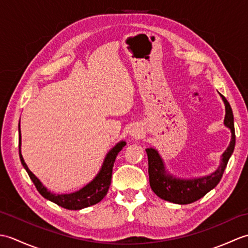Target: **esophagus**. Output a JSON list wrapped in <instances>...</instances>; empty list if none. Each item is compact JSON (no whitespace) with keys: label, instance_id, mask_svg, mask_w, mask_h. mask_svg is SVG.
<instances>
[{"label":"esophagus","instance_id":"1","mask_svg":"<svg viewBox=\"0 0 248 248\" xmlns=\"http://www.w3.org/2000/svg\"><path fill=\"white\" fill-rule=\"evenodd\" d=\"M130 135L132 136L133 139H140L143 135V131H141L139 127H133L130 131Z\"/></svg>","mask_w":248,"mask_h":248}]
</instances>
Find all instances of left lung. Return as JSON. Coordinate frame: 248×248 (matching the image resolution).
<instances>
[{
	"mask_svg": "<svg viewBox=\"0 0 248 248\" xmlns=\"http://www.w3.org/2000/svg\"><path fill=\"white\" fill-rule=\"evenodd\" d=\"M220 94V93H219ZM225 103L226 115L224 124L231 131V140L228 148L220 159V165L211 175L202 178L194 179H180L167 173L164 162L160 156L159 152L154 148H147L146 152L148 155V173L151 189L160 198L178 204L192 203L203 197L205 194L211 191L217 186L223 177L225 168L234 150L235 133L233 113L229 102L223 94H220Z\"/></svg>",
	"mask_w": 248,
	"mask_h": 248,
	"instance_id": "obj_1",
	"label": "left lung"
}]
</instances>
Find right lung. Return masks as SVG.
Here are the masks:
<instances>
[{
	"label": "right lung",
	"instance_id": "right-lung-1",
	"mask_svg": "<svg viewBox=\"0 0 248 248\" xmlns=\"http://www.w3.org/2000/svg\"><path fill=\"white\" fill-rule=\"evenodd\" d=\"M124 145L125 141L121 140L108 151V154L105 156L102 167L98 172V175L94 177L93 181L86 184L85 186L75 193L56 195L48 191V188L43 186V183L39 181V179L29 170L28 165L25 164L23 156L21 155V132L19 123V156L23 167L29 173L31 180L33 181L37 191L41 194V196H44L46 199L56 203L57 205H61L62 208H65L68 210H81L101 202L105 195L108 194V187L110 186V181H112L113 166L116 156H117L118 152L124 148Z\"/></svg>",
	"mask_w": 248,
	"mask_h": 248
}]
</instances>
